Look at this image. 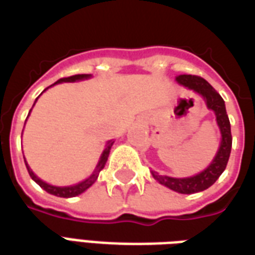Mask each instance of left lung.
<instances>
[{"label": "left lung", "instance_id": "left-lung-1", "mask_svg": "<svg viewBox=\"0 0 255 255\" xmlns=\"http://www.w3.org/2000/svg\"><path fill=\"white\" fill-rule=\"evenodd\" d=\"M176 82L187 89L194 90L195 93H198L205 100L207 110H211L216 115L217 126L221 133V140H220L217 153L214 155V158L209 163V166L198 174H194L191 177H170L162 176L158 171L151 170L153 178L159 184L165 185L166 188L178 192V194L189 195L207 189L217 181L218 177L223 174V171L225 170L227 163H228L229 155H231L232 134H231L229 118L227 115V110H225V102L206 79L196 77V75L182 74V75H177Z\"/></svg>", "mask_w": 255, "mask_h": 255}]
</instances>
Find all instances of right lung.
Wrapping results in <instances>:
<instances>
[{"label":"right lung","instance_id":"1","mask_svg":"<svg viewBox=\"0 0 255 255\" xmlns=\"http://www.w3.org/2000/svg\"><path fill=\"white\" fill-rule=\"evenodd\" d=\"M89 78H92V74H78V75H73V77H68V78H61V79H59V81H56L53 85L48 86V88H46L45 90H48L49 88H52V86H55V85H57V84H63V82H79V81H85V79H89ZM44 92H42V93H44ZM42 93H41V95H42ZM38 97H39V96H38ZM38 97L35 99V102H34V106H35V103H37ZM34 106H32V107H34ZM31 111H32V108L30 110V113H28V115H27V118L30 117ZM114 142H115V140H108V141L106 142V147H104L102 155H100V159H99V162H97L95 170L92 171V174H90L88 178H85V180L77 182V184H73V185H64V187L52 185V184H49V182L41 180V178H39V177H38L37 174H35V173L31 170V167L28 166L26 158H24V155H23V158H24V163H26V167H27V170H28V174H30V177H31L34 181L37 182L41 188L45 189L48 194L55 195V196H59V198H74V196H78V195L84 194L85 191H86V189H89L90 187L95 184L96 180L99 178L100 171L104 169V166H106V163H107L108 155H110V149H111V147H113Z\"/></svg>","mask_w":255,"mask_h":255}]
</instances>
